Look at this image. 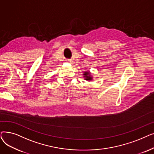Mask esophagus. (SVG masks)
<instances>
[{"instance_id":"esophagus-1","label":"esophagus","mask_w":154,"mask_h":154,"mask_svg":"<svg viewBox=\"0 0 154 154\" xmlns=\"http://www.w3.org/2000/svg\"><path fill=\"white\" fill-rule=\"evenodd\" d=\"M67 62L70 63H72V62H72L71 60H67Z\"/></svg>"}]
</instances>
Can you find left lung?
<instances>
[{"label":"left lung","mask_w":154,"mask_h":154,"mask_svg":"<svg viewBox=\"0 0 154 154\" xmlns=\"http://www.w3.org/2000/svg\"><path fill=\"white\" fill-rule=\"evenodd\" d=\"M84 77L85 80H88V81H90V80H92V77L91 75V72L86 71L84 73Z\"/></svg>","instance_id":"left-lung-1"}]
</instances>
